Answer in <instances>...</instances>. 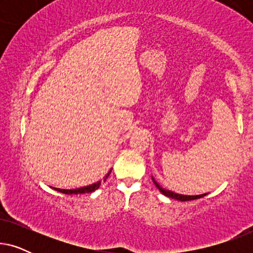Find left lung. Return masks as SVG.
<instances>
[{
  "mask_svg": "<svg viewBox=\"0 0 253 253\" xmlns=\"http://www.w3.org/2000/svg\"><path fill=\"white\" fill-rule=\"evenodd\" d=\"M153 182H154L155 186H157V188H158L159 190H160V192H162V195L167 196V197H169V198L177 199V200H179V202H188V200L199 199V198H202V197H204V196H206V195H207V193H205V195H199V196H184V195H178V193L171 192V191H169V190H165V189H162L161 186L159 185L157 182H155V179H154V178H153Z\"/></svg>",
  "mask_w": 253,
  "mask_h": 253,
  "instance_id": "8db88e82",
  "label": "left lung"
}]
</instances>
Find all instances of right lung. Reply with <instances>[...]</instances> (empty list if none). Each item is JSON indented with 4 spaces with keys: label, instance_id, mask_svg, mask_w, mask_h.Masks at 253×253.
<instances>
[{
    "label": "right lung",
    "instance_id": "1",
    "mask_svg": "<svg viewBox=\"0 0 253 253\" xmlns=\"http://www.w3.org/2000/svg\"><path fill=\"white\" fill-rule=\"evenodd\" d=\"M110 171H112V169H110ZM110 171L106 175V177L103 178V182L106 181L107 177H108L109 174H110ZM100 185H101V182L94 183V184H92V185L84 186V188H79V189H75V190H63V189H56V188H54V189L56 190V191H58V192L65 193V195H78V193H89V192L95 191L96 189H99Z\"/></svg>",
    "mask_w": 253,
    "mask_h": 253
}]
</instances>
